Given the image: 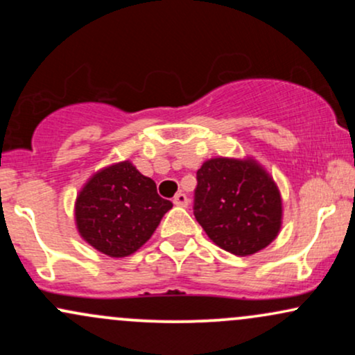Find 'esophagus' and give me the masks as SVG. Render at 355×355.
Listing matches in <instances>:
<instances>
[{"label": "esophagus", "instance_id": "esophagus-1", "mask_svg": "<svg viewBox=\"0 0 355 355\" xmlns=\"http://www.w3.org/2000/svg\"><path fill=\"white\" fill-rule=\"evenodd\" d=\"M173 203H175V205H178V207H187V205H189V197H187L185 193H182V191H180V193H177L173 197Z\"/></svg>", "mask_w": 355, "mask_h": 355}]
</instances>
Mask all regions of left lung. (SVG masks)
<instances>
[{"mask_svg": "<svg viewBox=\"0 0 355 355\" xmlns=\"http://www.w3.org/2000/svg\"><path fill=\"white\" fill-rule=\"evenodd\" d=\"M193 215L211 242L245 257L277 237L282 200L274 180L255 162L211 158L197 172Z\"/></svg>", "mask_w": 355, "mask_h": 355, "instance_id": "obj_1", "label": "left lung"}]
</instances>
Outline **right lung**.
Segmentation results:
<instances>
[{"instance_id":"obj_1","label":"right lung","mask_w":355,"mask_h":355,"mask_svg":"<svg viewBox=\"0 0 355 355\" xmlns=\"http://www.w3.org/2000/svg\"><path fill=\"white\" fill-rule=\"evenodd\" d=\"M172 202L157 193L152 178L130 162L112 165L89 178L76 198L80 235L110 257H126L152 237Z\"/></svg>"}]
</instances>
